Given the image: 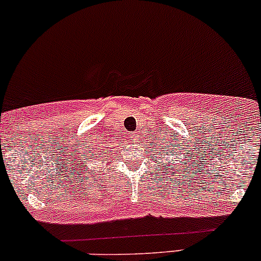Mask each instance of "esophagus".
<instances>
[{"label": "esophagus", "mask_w": 261, "mask_h": 261, "mask_svg": "<svg viewBox=\"0 0 261 261\" xmlns=\"http://www.w3.org/2000/svg\"><path fill=\"white\" fill-rule=\"evenodd\" d=\"M131 138H133V139H135V134H133V135H131Z\"/></svg>", "instance_id": "1"}]
</instances>
